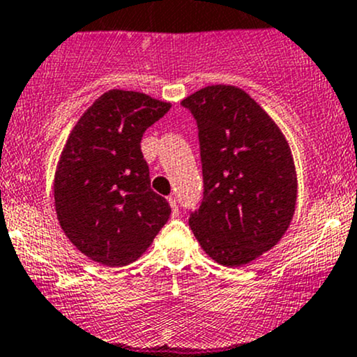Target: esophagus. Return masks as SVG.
I'll list each match as a JSON object with an SVG mask.
<instances>
[{
  "label": "esophagus",
  "mask_w": 357,
  "mask_h": 357,
  "mask_svg": "<svg viewBox=\"0 0 357 357\" xmlns=\"http://www.w3.org/2000/svg\"><path fill=\"white\" fill-rule=\"evenodd\" d=\"M168 204H170V208H172V214H174V216H177L178 214V202H177V199L174 197V195H168Z\"/></svg>",
  "instance_id": "obj_1"
}]
</instances>
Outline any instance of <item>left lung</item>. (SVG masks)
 <instances>
[{
  "label": "left lung",
  "instance_id": "1",
  "mask_svg": "<svg viewBox=\"0 0 357 357\" xmlns=\"http://www.w3.org/2000/svg\"><path fill=\"white\" fill-rule=\"evenodd\" d=\"M182 105L197 121L204 177L189 225L214 262L243 267L275 247L293 221L298 178L289 143L238 86H204Z\"/></svg>",
  "mask_w": 357,
  "mask_h": 357
}]
</instances>
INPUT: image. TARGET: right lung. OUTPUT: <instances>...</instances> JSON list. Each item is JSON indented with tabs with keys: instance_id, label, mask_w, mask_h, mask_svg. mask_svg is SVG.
Segmentation results:
<instances>
[{
	"instance_id": "1",
	"label": "right lung",
	"mask_w": 357,
	"mask_h": 357,
	"mask_svg": "<svg viewBox=\"0 0 357 357\" xmlns=\"http://www.w3.org/2000/svg\"><path fill=\"white\" fill-rule=\"evenodd\" d=\"M170 107L116 88L91 103L68 136L54 174V208L68 240L93 262H134L170 218L141 151L144 131Z\"/></svg>"
}]
</instances>
